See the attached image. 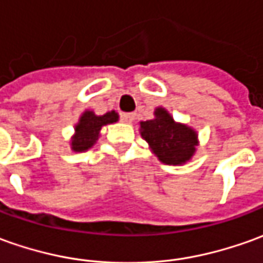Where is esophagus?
<instances>
[{
  "instance_id": "obj_1",
  "label": "esophagus",
  "mask_w": 263,
  "mask_h": 263,
  "mask_svg": "<svg viewBox=\"0 0 263 263\" xmlns=\"http://www.w3.org/2000/svg\"><path fill=\"white\" fill-rule=\"evenodd\" d=\"M120 119H121V121H124V123H132V121L136 119V114L135 113H121Z\"/></svg>"
}]
</instances>
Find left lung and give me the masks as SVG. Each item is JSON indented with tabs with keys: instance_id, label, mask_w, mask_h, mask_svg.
Returning <instances> with one entry per match:
<instances>
[{
	"instance_id": "left-lung-1",
	"label": "left lung",
	"mask_w": 263,
	"mask_h": 263,
	"mask_svg": "<svg viewBox=\"0 0 263 263\" xmlns=\"http://www.w3.org/2000/svg\"><path fill=\"white\" fill-rule=\"evenodd\" d=\"M155 116L153 120L142 121L140 130L159 160L166 164H182L189 160L196 150V132L175 123L164 108H156Z\"/></svg>"
}]
</instances>
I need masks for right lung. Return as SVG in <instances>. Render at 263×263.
<instances>
[{
  "instance_id": "add662e5",
  "label": "right lung",
  "mask_w": 263,
  "mask_h": 263,
  "mask_svg": "<svg viewBox=\"0 0 263 263\" xmlns=\"http://www.w3.org/2000/svg\"><path fill=\"white\" fill-rule=\"evenodd\" d=\"M116 111H108L104 116H96L93 111H86L81 116L80 123L76 126V135L71 139V149L74 152H84L93 146L99 139L103 126L117 121Z\"/></svg>"
}]
</instances>
